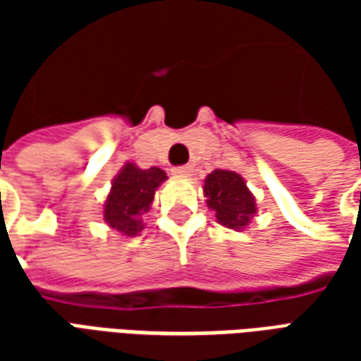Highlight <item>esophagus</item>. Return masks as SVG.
Wrapping results in <instances>:
<instances>
[{"label": "esophagus", "mask_w": 361, "mask_h": 361, "mask_svg": "<svg viewBox=\"0 0 361 361\" xmlns=\"http://www.w3.org/2000/svg\"><path fill=\"white\" fill-rule=\"evenodd\" d=\"M172 172H173V176H180V178H189V176H193V168H191V166H178V168H173Z\"/></svg>", "instance_id": "34e87169"}]
</instances>
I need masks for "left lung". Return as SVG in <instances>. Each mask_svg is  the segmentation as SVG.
Wrapping results in <instances>:
<instances>
[{"label":"left lung","instance_id":"obj_1","mask_svg":"<svg viewBox=\"0 0 361 361\" xmlns=\"http://www.w3.org/2000/svg\"><path fill=\"white\" fill-rule=\"evenodd\" d=\"M203 191L209 209L214 211V216L222 226L242 230L257 212L255 197L251 195L240 173L230 170H214L207 176Z\"/></svg>","mask_w":361,"mask_h":361}]
</instances>
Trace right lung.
Masks as SVG:
<instances>
[{
	"mask_svg": "<svg viewBox=\"0 0 361 361\" xmlns=\"http://www.w3.org/2000/svg\"><path fill=\"white\" fill-rule=\"evenodd\" d=\"M166 180V172L157 166L141 170L127 162L111 181L110 195L104 203V220L116 232L137 235L142 230V214L149 211L154 191Z\"/></svg>",
	"mask_w": 361,
	"mask_h": 361,
	"instance_id": "right-lung-1",
	"label": "right lung"
}]
</instances>
